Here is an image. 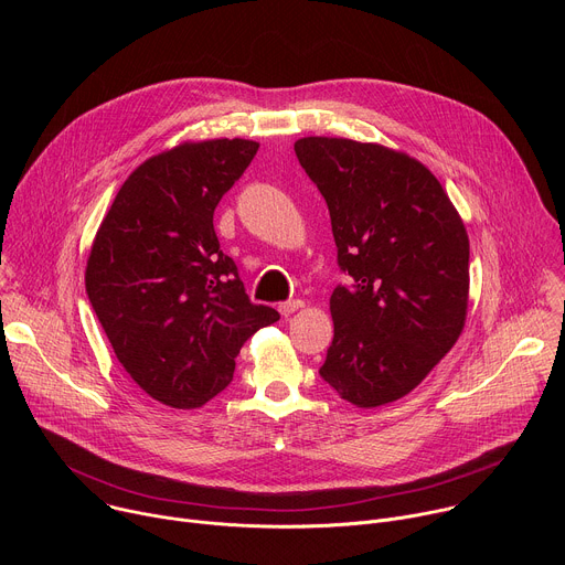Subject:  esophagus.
I'll return each instance as SVG.
<instances>
[{
  "label": "esophagus",
  "mask_w": 565,
  "mask_h": 565,
  "mask_svg": "<svg viewBox=\"0 0 565 565\" xmlns=\"http://www.w3.org/2000/svg\"><path fill=\"white\" fill-rule=\"evenodd\" d=\"M303 306V301L301 299H292V301H284V303H279V312L284 315V317H288V315H292L295 310H299Z\"/></svg>",
  "instance_id": "1"
}]
</instances>
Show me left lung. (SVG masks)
<instances>
[{"label": "left lung", "mask_w": 565, "mask_h": 565, "mask_svg": "<svg viewBox=\"0 0 565 565\" xmlns=\"http://www.w3.org/2000/svg\"><path fill=\"white\" fill-rule=\"evenodd\" d=\"M299 166L324 196L338 266L333 344L319 375L369 409L416 388L462 333L469 238L438 179L375 142L308 136Z\"/></svg>", "instance_id": "obj_1"}]
</instances>
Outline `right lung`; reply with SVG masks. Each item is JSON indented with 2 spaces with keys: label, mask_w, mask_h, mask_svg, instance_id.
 <instances>
[{
  "label": "right lung",
  "mask_w": 565,
  "mask_h": 565,
  "mask_svg": "<svg viewBox=\"0 0 565 565\" xmlns=\"http://www.w3.org/2000/svg\"><path fill=\"white\" fill-rule=\"evenodd\" d=\"M257 149L218 138L151 156L94 238L85 284L98 321L131 380L174 409L221 393L244 342L279 319L250 301L214 232V207Z\"/></svg>",
  "instance_id": "obj_1"
}]
</instances>
